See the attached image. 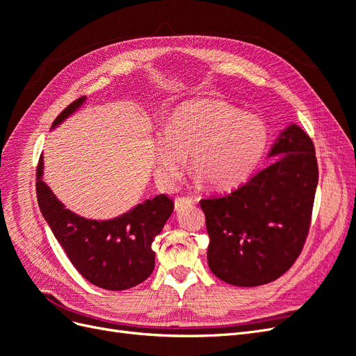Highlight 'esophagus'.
I'll use <instances>...</instances> for the list:
<instances>
[{"label":"esophagus","mask_w":356,"mask_h":356,"mask_svg":"<svg viewBox=\"0 0 356 356\" xmlns=\"http://www.w3.org/2000/svg\"><path fill=\"white\" fill-rule=\"evenodd\" d=\"M195 203V200H193L191 197H177L175 199V209L179 211L181 208L184 207H190V204Z\"/></svg>","instance_id":"1"}]
</instances>
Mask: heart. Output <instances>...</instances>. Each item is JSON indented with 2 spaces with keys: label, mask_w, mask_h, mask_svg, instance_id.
Instances as JSON below:
<instances>
[{
  "label": "heart",
  "mask_w": 356,
  "mask_h": 356,
  "mask_svg": "<svg viewBox=\"0 0 356 356\" xmlns=\"http://www.w3.org/2000/svg\"><path fill=\"white\" fill-rule=\"evenodd\" d=\"M267 143L268 131L260 117L218 99L191 101L175 110L165 132L153 139L156 175L163 186L174 187L191 154L199 179L229 190L251 175Z\"/></svg>",
  "instance_id": "b5f03b06"
}]
</instances>
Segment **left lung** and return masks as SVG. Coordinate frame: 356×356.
Listing matches in <instances>:
<instances>
[{"label":"left lung","instance_id":"obj_1","mask_svg":"<svg viewBox=\"0 0 356 356\" xmlns=\"http://www.w3.org/2000/svg\"><path fill=\"white\" fill-rule=\"evenodd\" d=\"M273 163L230 193L200 200L209 234L208 264L221 281L258 286L294 264L306 242L318 186L309 135L289 124L273 144Z\"/></svg>","mask_w":356,"mask_h":356}]
</instances>
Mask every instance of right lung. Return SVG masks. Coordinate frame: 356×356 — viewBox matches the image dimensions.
<instances>
[{
    "label": "right lung",
    "instance_id": "1",
    "mask_svg": "<svg viewBox=\"0 0 356 356\" xmlns=\"http://www.w3.org/2000/svg\"><path fill=\"white\" fill-rule=\"evenodd\" d=\"M86 96L70 104L51 129L59 126L84 104ZM44 160L37 166V199L42 217L67 252L79 273L96 286L129 289L154 270L153 241L174 211V202L159 195L138 203L134 209L113 220H90L67 209L42 181Z\"/></svg>",
    "mask_w": 356,
    "mask_h": 356
}]
</instances>
